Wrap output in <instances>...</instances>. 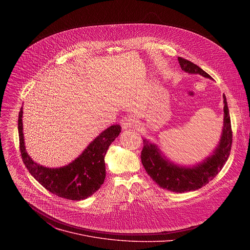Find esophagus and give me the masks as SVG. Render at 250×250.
I'll return each instance as SVG.
<instances>
[{
    "label": "esophagus",
    "mask_w": 250,
    "mask_h": 250,
    "mask_svg": "<svg viewBox=\"0 0 250 250\" xmlns=\"http://www.w3.org/2000/svg\"><path fill=\"white\" fill-rule=\"evenodd\" d=\"M120 123H121V126H122V128H123L124 130L133 128L134 125H135L134 121H133L131 118H129V117H124V118L121 120Z\"/></svg>",
    "instance_id": "obj_1"
}]
</instances>
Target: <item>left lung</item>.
I'll return each mask as SVG.
<instances>
[{
	"instance_id": "left-lung-1",
	"label": "left lung",
	"mask_w": 250,
	"mask_h": 250,
	"mask_svg": "<svg viewBox=\"0 0 250 250\" xmlns=\"http://www.w3.org/2000/svg\"><path fill=\"white\" fill-rule=\"evenodd\" d=\"M178 62L183 71L212 79L209 74L189 61L178 58ZM223 104V127L219 142L213 153L198 164L188 167L177 165L167 159L157 144L143 139L142 163L148 175L161 188L178 193L196 190L212 181L222 169L232 146L230 114L224 94Z\"/></svg>"
}]
</instances>
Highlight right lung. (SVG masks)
<instances>
[{"instance_id":"right-lung-1","label":"right lung","mask_w":250,"mask_h":250,"mask_svg":"<svg viewBox=\"0 0 250 250\" xmlns=\"http://www.w3.org/2000/svg\"><path fill=\"white\" fill-rule=\"evenodd\" d=\"M23 107L18 117V132L22 160L29 172L47 190L69 200H83L96 192L106 177L105 156L108 146L121 132L112 125L97 136L79 157L61 167H46L36 163L27 153L23 134Z\"/></svg>"}]
</instances>
